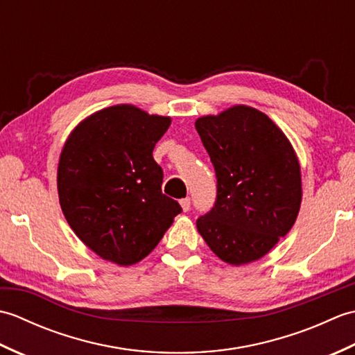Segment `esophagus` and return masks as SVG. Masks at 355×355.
Returning <instances> with one entry per match:
<instances>
[{
  "mask_svg": "<svg viewBox=\"0 0 355 355\" xmlns=\"http://www.w3.org/2000/svg\"><path fill=\"white\" fill-rule=\"evenodd\" d=\"M180 205H182V207H183L184 212H187V210L191 209V198H189V197H187V198H183L182 201H180Z\"/></svg>",
  "mask_w": 355,
  "mask_h": 355,
  "instance_id": "34e87169",
  "label": "esophagus"
}]
</instances>
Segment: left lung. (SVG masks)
Wrapping results in <instances>:
<instances>
[{
    "mask_svg": "<svg viewBox=\"0 0 355 355\" xmlns=\"http://www.w3.org/2000/svg\"><path fill=\"white\" fill-rule=\"evenodd\" d=\"M214 164L216 200L197 227L218 258L241 266L262 258L296 221L302 184L284 132L250 107L195 122Z\"/></svg>",
    "mask_w": 355,
    "mask_h": 355,
    "instance_id": "obj_1",
    "label": "left lung"
}]
</instances>
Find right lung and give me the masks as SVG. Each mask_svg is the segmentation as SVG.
I'll return each instance as SVG.
<instances>
[{
    "instance_id": "right-lung-1",
    "label": "right lung",
    "mask_w": 355,
    "mask_h": 355,
    "mask_svg": "<svg viewBox=\"0 0 355 355\" xmlns=\"http://www.w3.org/2000/svg\"><path fill=\"white\" fill-rule=\"evenodd\" d=\"M169 125V117L117 105L88 117L67 140L59 201L70 227L101 258L119 266L141 261L182 212L162 192L163 169L153 157Z\"/></svg>"
}]
</instances>
